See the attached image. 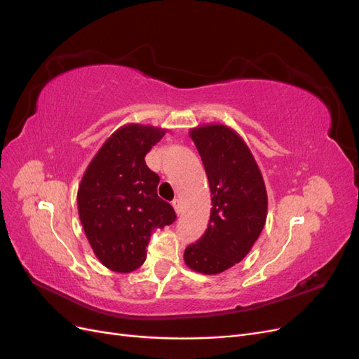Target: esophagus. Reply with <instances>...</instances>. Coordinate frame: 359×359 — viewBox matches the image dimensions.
Returning <instances> with one entry per match:
<instances>
[{"instance_id":"1","label":"esophagus","mask_w":359,"mask_h":359,"mask_svg":"<svg viewBox=\"0 0 359 359\" xmlns=\"http://www.w3.org/2000/svg\"><path fill=\"white\" fill-rule=\"evenodd\" d=\"M172 206H173V210H175L177 215H180V212H181V203H180V201L178 199L172 201Z\"/></svg>"}]
</instances>
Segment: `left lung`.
I'll return each instance as SVG.
<instances>
[{
	"mask_svg": "<svg viewBox=\"0 0 359 359\" xmlns=\"http://www.w3.org/2000/svg\"><path fill=\"white\" fill-rule=\"evenodd\" d=\"M211 189L208 229L184 252V262L196 273L215 276L248 255L262 232L268 194L257 161L245 140L226 124L190 128Z\"/></svg>",
	"mask_w": 359,
	"mask_h": 359,
	"instance_id": "1",
	"label": "left lung"
}]
</instances>
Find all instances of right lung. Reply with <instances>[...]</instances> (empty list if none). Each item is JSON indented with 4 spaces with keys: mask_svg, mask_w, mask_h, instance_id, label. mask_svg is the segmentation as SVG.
<instances>
[{
    "mask_svg": "<svg viewBox=\"0 0 359 359\" xmlns=\"http://www.w3.org/2000/svg\"><path fill=\"white\" fill-rule=\"evenodd\" d=\"M168 132L130 123L104 140L78 189V212L95 257L115 273H132L145 262L149 236L175 222L158 198L160 178L145 156Z\"/></svg>",
    "mask_w": 359,
    "mask_h": 359,
    "instance_id": "obj_1",
    "label": "right lung"
}]
</instances>
